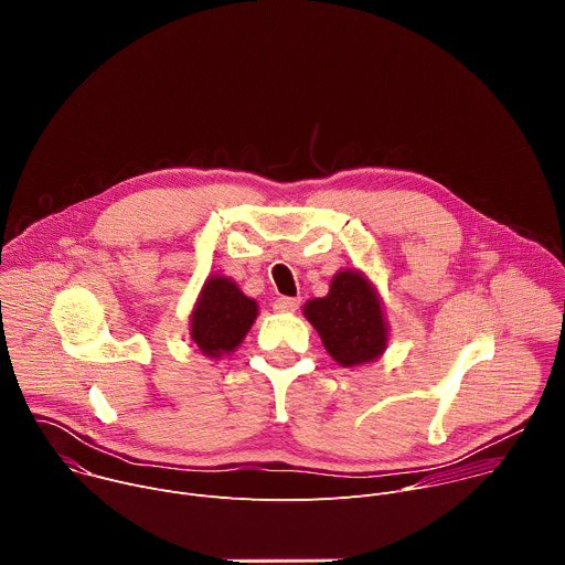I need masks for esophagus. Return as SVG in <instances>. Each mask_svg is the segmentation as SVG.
I'll return each mask as SVG.
<instances>
[{"mask_svg": "<svg viewBox=\"0 0 565 565\" xmlns=\"http://www.w3.org/2000/svg\"><path fill=\"white\" fill-rule=\"evenodd\" d=\"M273 306L279 312H292V310H297L301 306V297H277Z\"/></svg>", "mask_w": 565, "mask_h": 565, "instance_id": "obj_1", "label": "esophagus"}]
</instances>
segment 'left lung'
I'll return each mask as SVG.
<instances>
[{
  "instance_id": "obj_1",
  "label": "left lung",
  "mask_w": 565,
  "mask_h": 565,
  "mask_svg": "<svg viewBox=\"0 0 565 565\" xmlns=\"http://www.w3.org/2000/svg\"><path fill=\"white\" fill-rule=\"evenodd\" d=\"M335 362L355 366L373 362L386 349V324L380 301L369 281L353 270L340 273L331 292L303 306Z\"/></svg>"
}]
</instances>
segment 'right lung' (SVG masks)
Here are the masks:
<instances>
[{"instance_id":"right-lung-1","label":"right lung","mask_w":565,"mask_h":565,"mask_svg":"<svg viewBox=\"0 0 565 565\" xmlns=\"http://www.w3.org/2000/svg\"><path fill=\"white\" fill-rule=\"evenodd\" d=\"M257 301L225 277L207 279L192 312V340L210 358L234 351L250 331Z\"/></svg>"}]
</instances>
